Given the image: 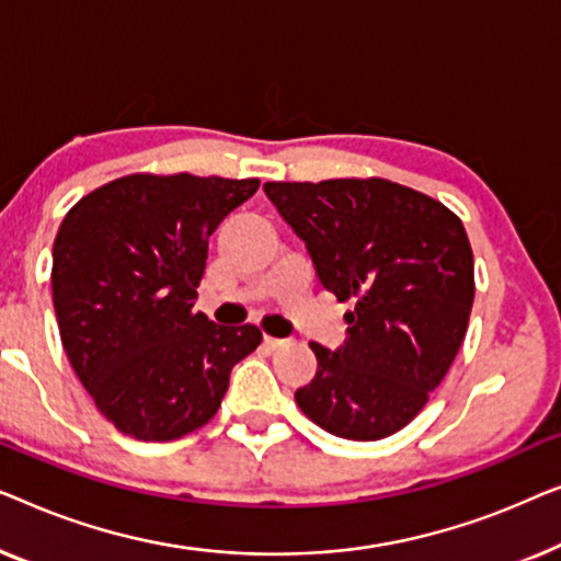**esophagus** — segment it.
<instances>
[{
    "mask_svg": "<svg viewBox=\"0 0 561 561\" xmlns=\"http://www.w3.org/2000/svg\"><path fill=\"white\" fill-rule=\"evenodd\" d=\"M264 345H266V348H272V351H279V348H284V345H287V341H282V337L266 335L264 337Z\"/></svg>",
    "mask_w": 561,
    "mask_h": 561,
    "instance_id": "obj_1",
    "label": "esophagus"
}]
</instances>
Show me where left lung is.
<instances>
[{"label": "left lung", "mask_w": 561, "mask_h": 561, "mask_svg": "<svg viewBox=\"0 0 561 561\" xmlns=\"http://www.w3.org/2000/svg\"><path fill=\"white\" fill-rule=\"evenodd\" d=\"M310 251L348 337L310 343L318 374L295 401L330 435L383 439L407 427L453 366L476 297L462 220L439 201L383 178L266 183Z\"/></svg>", "instance_id": "1"}]
</instances>
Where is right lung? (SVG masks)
Listing matches in <instances>:
<instances>
[{"label": "right lung", "instance_id": "add662e5", "mask_svg": "<svg viewBox=\"0 0 561 561\" xmlns=\"http://www.w3.org/2000/svg\"><path fill=\"white\" fill-rule=\"evenodd\" d=\"M259 180L137 172L83 195L53 243L66 356L99 412L134 439L170 442L216 416L256 325L193 312L208 239Z\"/></svg>", "mask_w": 561, "mask_h": 561}]
</instances>
